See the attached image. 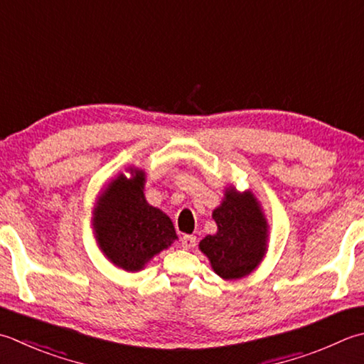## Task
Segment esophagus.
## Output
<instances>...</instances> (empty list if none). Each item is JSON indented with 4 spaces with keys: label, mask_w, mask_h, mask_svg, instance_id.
I'll use <instances>...</instances> for the list:
<instances>
[{
    "label": "esophagus",
    "mask_w": 364,
    "mask_h": 364,
    "mask_svg": "<svg viewBox=\"0 0 364 364\" xmlns=\"http://www.w3.org/2000/svg\"><path fill=\"white\" fill-rule=\"evenodd\" d=\"M196 243H197V237H196V235H184V237L181 238V246H183L184 249L194 247Z\"/></svg>",
    "instance_id": "1"
}]
</instances>
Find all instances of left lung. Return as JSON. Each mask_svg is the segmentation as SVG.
<instances>
[{
  "instance_id": "obj_1",
  "label": "left lung",
  "mask_w": 364,
  "mask_h": 364,
  "mask_svg": "<svg viewBox=\"0 0 364 364\" xmlns=\"http://www.w3.org/2000/svg\"><path fill=\"white\" fill-rule=\"evenodd\" d=\"M218 232L200 241L202 252L215 273L224 279H240L259 265L267 249V220L251 192L225 189V198L213 211Z\"/></svg>"
}]
</instances>
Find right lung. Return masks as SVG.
I'll return each mask as SVG.
<instances>
[{
  "label": "right lung",
  "instance_id": "obj_1",
  "mask_svg": "<svg viewBox=\"0 0 364 364\" xmlns=\"http://www.w3.org/2000/svg\"><path fill=\"white\" fill-rule=\"evenodd\" d=\"M134 175L132 180L119 175L109 184L92 224L102 252L126 272H139L176 240L170 218L145 200L144 172L135 170Z\"/></svg>",
  "mask_w": 364,
  "mask_h": 364
}]
</instances>
